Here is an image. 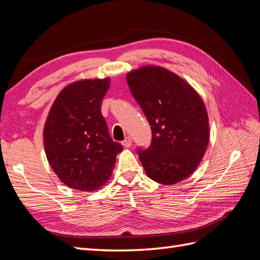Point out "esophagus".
Returning <instances> with one entry per match:
<instances>
[{"label": "esophagus", "mask_w": 260, "mask_h": 260, "mask_svg": "<svg viewBox=\"0 0 260 260\" xmlns=\"http://www.w3.org/2000/svg\"><path fill=\"white\" fill-rule=\"evenodd\" d=\"M121 144L124 146V147H129V146H131V144H132V140H131V138L130 137H127L125 138L122 142H121Z\"/></svg>", "instance_id": "obj_1"}]
</instances>
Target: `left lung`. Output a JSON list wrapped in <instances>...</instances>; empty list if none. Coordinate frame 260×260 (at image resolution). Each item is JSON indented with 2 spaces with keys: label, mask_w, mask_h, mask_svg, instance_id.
<instances>
[{
  "label": "left lung",
  "mask_w": 260,
  "mask_h": 260,
  "mask_svg": "<svg viewBox=\"0 0 260 260\" xmlns=\"http://www.w3.org/2000/svg\"><path fill=\"white\" fill-rule=\"evenodd\" d=\"M127 82L152 129L151 145L138 148L147 177L169 185L191 176L209 142L208 115L199 93L158 66L132 70Z\"/></svg>",
  "instance_id": "left-lung-1"
}]
</instances>
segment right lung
<instances>
[{"label":"right lung","instance_id":"right-lung-1","mask_svg":"<svg viewBox=\"0 0 260 260\" xmlns=\"http://www.w3.org/2000/svg\"><path fill=\"white\" fill-rule=\"evenodd\" d=\"M109 78L68 84L55 99L43 129L44 149L53 171L67 186L94 191L111 178L116 156L114 142L102 116V100Z\"/></svg>","mask_w":260,"mask_h":260}]
</instances>
